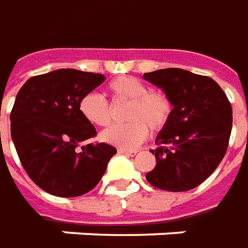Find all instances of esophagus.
I'll return each instance as SVG.
<instances>
[{
	"label": "esophagus",
	"mask_w": 248,
	"mask_h": 248,
	"mask_svg": "<svg viewBox=\"0 0 248 248\" xmlns=\"http://www.w3.org/2000/svg\"><path fill=\"white\" fill-rule=\"evenodd\" d=\"M118 153H122V155H126V156H136V155H137V151H129V149H122V148H119V149H118Z\"/></svg>",
	"instance_id": "obj_1"
}]
</instances>
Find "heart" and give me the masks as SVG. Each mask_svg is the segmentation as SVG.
Masks as SVG:
<instances>
[{"label": "heart", "mask_w": 248, "mask_h": 248, "mask_svg": "<svg viewBox=\"0 0 248 248\" xmlns=\"http://www.w3.org/2000/svg\"><path fill=\"white\" fill-rule=\"evenodd\" d=\"M108 93L112 103H129L124 119L126 124H114L102 133V140L107 144L122 149L137 148L153 131L161 130L172 112L170 97L159 89H149L145 82L130 76L114 78L108 84ZM78 108L89 124L107 126L111 122L108 102L99 93L91 92L81 97Z\"/></svg>", "instance_id": "b5f03b06"}]
</instances>
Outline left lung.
I'll return each mask as SVG.
<instances>
[{"instance_id": "1", "label": "left lung", "mask_w": 248, "mask_h": 248, "mask_svg": "<svg viewBox=\"0 0 248 248\" xmlns=\"http://www.w3.org/2000/svg\"><path fill=\"white\" fill-rule=\"evenodd\" d=\"M144 78L164 91L173 108L156 137V167L146 173L152 186L187 191L213 173L227 152L232 130V107L213 78L170 67Z\"/></svg>"}]
</instances>
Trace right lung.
Instances as JSON below:
<instances>
[{
    "instance_id": "obj_1",
    "label": "right lung",
    "mask_w": 248,
    "mask_h": 248,
    "mask_svg": "<svg viewBox=\"0 0 248 248\" xmlns=\"http://www.w3.org/2000/svg\"><path fill=\"white\" fill-rule=\"evenodd\" d=\"M103 81V75L58 69L28 78L18 91L11 112L12 140L25 172L48 194L69 198L91 191L117 153L104 142L77 152L80 142L96 136L78 104Z\"/></svg>"
}]
</instances>
